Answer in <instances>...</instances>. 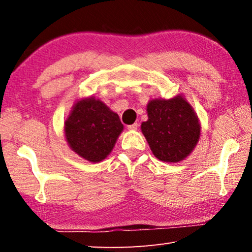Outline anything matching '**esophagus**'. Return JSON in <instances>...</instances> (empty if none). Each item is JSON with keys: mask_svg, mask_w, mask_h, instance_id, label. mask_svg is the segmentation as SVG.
<instances>
[{"mask_svg": "<svg viewBox=\"0 0 252 252\" xmlns=\"http://www.w3.org/2000/svg\"><path fill=\"white\" fill-rule=\"evenodd\" d=\"M138 126H139L138 123H133V125H130V126H127V129H129L130 131H134V130L138 129Z\"/></svg>", "mask_w": 252, "mask_h": 252, "instance_id": "esophagus-1", "label": "esophagus"}]
</instances>
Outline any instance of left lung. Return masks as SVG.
<instances>
[{"label":"left lung","mask_w":252,"mask_h":252,"mask_svg":"<svg viewBox=\"0 0 252 252\" xmlns=\"http://www.w3.org/2000/svg\"><path fill=\"white\" fill-rule=\"evenodd\" d=\"M147 113L141 131L157 159L177 163L191 155L199 142L201 125L185 95L152 99L147 104Z\"/></svg>","instance_id":"8db88e82"}]
</instances>
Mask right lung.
Wrapping results in <instances>:
<instances>
[{
    "mask_svg": "<svg viewBox=\"0 0 252 252\" xmlns=\"http://www.w3.org/2000/svg\"><path fill=\"white\" fill-rule=\"evenodd\" d=\"M63 130L71 150L82 159L96 163L113 150L123 125L118 113L104 102L90 96L75 101Z\"/></svg>",
    "mask_w": 252,
    "mask_h": 252,
    "instance_id": "right-lung-1",
    "label": "right lung"
}]
</instances>
